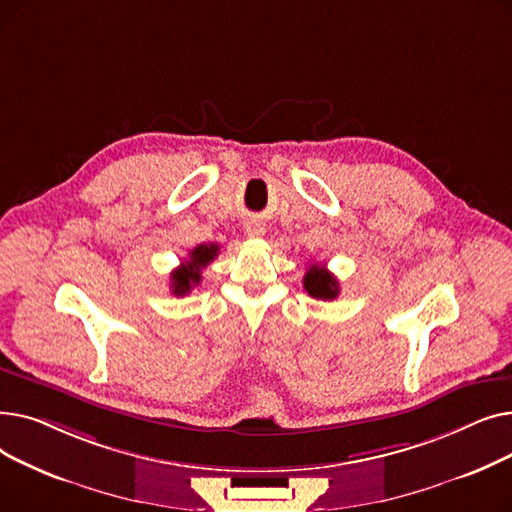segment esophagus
Instances as JSON below:
<instances>
[{"label":"esophagus","mask_w":512,"mask_h":512,"mask_svg":"<svg viewBox=\"0 0 512 512\" xmlns=\"http://www.w3.org/2000/svg\"><path fill=\"white\" fill-rule=\"evenodd\" d=\"M245 232L251 238H261L265 234V224L261 220H249V222H245Z\"/></svg>","instance_id":"34e87169"}]
</instances>
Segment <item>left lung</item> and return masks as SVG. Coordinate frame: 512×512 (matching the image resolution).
Segmentation results:
<instances>
[{"instance_id":"left-lung-1","label":"left lung","mask_w":512,"mask_h":512,"mask_svg":"<svg viewBox=\"0 0 512 512\" xmlns=\"http://www.w3.org/2000/svg\"><path fill=\"white\" fill-rule=\"evenodd\" d=\"M303 286L305 290L311 294L313 299H321V301H334L338 297V280L317 263H311L309 270L303 278Z\"/></svg>"}]
</instances>
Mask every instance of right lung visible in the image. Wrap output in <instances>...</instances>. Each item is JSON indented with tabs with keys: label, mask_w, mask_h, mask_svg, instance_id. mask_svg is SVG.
I'll list each match as a JSON object with an SVG mask.
<instances>
[{
	"label": "right lung",
	"mask_w": 512,
	"mask_h": 512,
	"mask_svg": "<svg viewBox=\"0 0 512 512\" xmlns=\"http://www.w3.org/2000/svg\"><path fill=\"white\" fill-rule=\"evenodd\" d=\"M220 253L218 242H209V245H199L191 253L188 259L180 263L178 270L172 272V292L176 297H184L186 292H191L193 286L201 282L203 267H207Z\"/></svg>",
	"instance_id": "obj_1"
}]
</instances>
